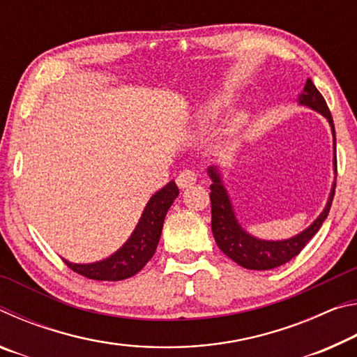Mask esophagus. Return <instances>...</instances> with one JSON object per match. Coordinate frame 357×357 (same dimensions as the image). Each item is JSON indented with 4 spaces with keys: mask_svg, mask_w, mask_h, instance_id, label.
<instances>
[{
    "mask_svg": "<svg viewBox=\"0 0 357 357\" xmlns=\"http://www.w3.org/2000/svg\"><path fill=\"white\" fill-rule=\"evenodd\" d=\"M195 181H197L195 173H193L192 170H183V172H179V174H178L176 184H178L179 189H187V187L195 184Z\"/></svg>",
    "mask_w": 357,
    "mask_h": 357,
    "instance_id": "34e87169",
    "label": "esophagus"
}]
</instances>
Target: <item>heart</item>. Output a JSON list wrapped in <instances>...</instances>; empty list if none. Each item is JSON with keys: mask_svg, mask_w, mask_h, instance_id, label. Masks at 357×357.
<instances>
[{"mask_svg": "<svg viewBox=\"0 0 357 357\" xmlns=\"http://www.w3.org/2000/svg\"><path fill=\"white\" fill-rule=\"evenodd\" d=\"M228 104V96L227 94H217L214 98H211L209 100L204 102L195 113V123L198 126H204L208 124L209 121H213L217 114H219L223 108L227 107ZM244 123V114L236 113L233 116H229L225 123H223L222 128L219 129V138H229L231 135H234L238 132V129L243 126Z\"/></svg>", "mask_w": 357, "mask_h": 357, "instance_id": "heart-1", "label": "heart"}]
</instances>
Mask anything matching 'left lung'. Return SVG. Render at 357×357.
I'll return each instance as SVG.
<instances>
[{
  "instance_id": "left-lung-1",
  "label": "left lung",
  "mask_w": 357,
  "mask_h": 357,
  "mask_svg": "<svg viewBox=\"0 0 357 357\" xmlns=\"http://www.w3.org/2000/svg\"><path fill=\"white\" fill-rule=\"evenodd\" d=\"M298 104L309 107L312 110L321 113L328 119L332 130V138H334V170L337 174V155H335V129L334 121H332L331 112L326 104L321 93L318 91L315 84L307 78L305 86L302 93L298 96ZM209 178L213 179L211 184V228L219 249L225 253L228 258H231L234 263L243 266L245 269L255 271H268L274 269L277 266H282L293 259L299 252L309 244V241L315 236L318 229L321 228L323 222L329 214L332 198L335 193V181L332 183V189L329 193L328 203L313 223H310L304 231L296 234L293 238L282 239V241H266L257 236H252L245 229L241 227V223L234 214L231 198L223 185L222 174L219 167L208 168Z\"/></svg>"
}]
</instances>
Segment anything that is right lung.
Instances as JSON below:
<instances>
[{
  "mask_svg": "<svg viewBox=\"0 0 357 357\" xmlns=\"http://www.w3.org/2000/svg\"><path fill=\"white\" fill-rule=\"evenodd\" d=\"M178 195L179 189L174 184V181H170L159 192H155L144 206L143 214L130 238L113 255L100 259V261L86 264L70 263L63 258L64 263L74 273L88 277L91 280L116 282L129 279V277L140 273L144 264L154 255L165 215Z\"/></svg>",
  "mask_w": 357,
  "mask_h": 357,
  "instance_id": "right-lung-1",
  "label": "right lung"
}]
</instances>
